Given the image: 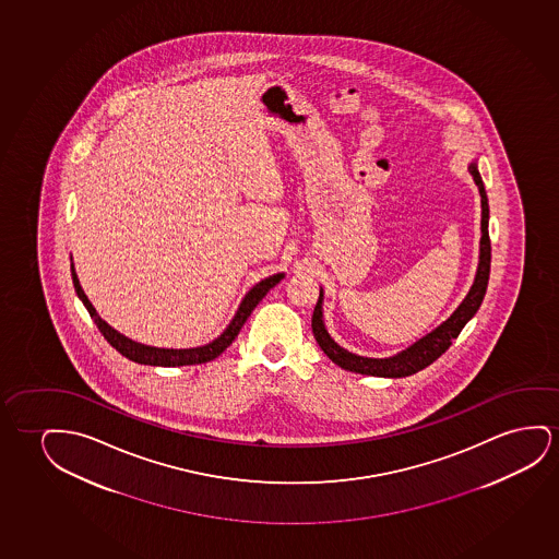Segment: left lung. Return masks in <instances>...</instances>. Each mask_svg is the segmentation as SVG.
Returning a JSON list of instances; mask_svg holds the SVG:
<instances>
[{
	"label": "left lung",
	"mask_w": 559,
	"mask_h": 559,
	"mask_svg": "<svg viewBox=\"0 0 559 559\" xmlns=\"http://www.w3.org/2000/svg\"><path fill=\"white\" fill-rule=\"evenodd\" d=\"M467 170L475 180V186L479 188L480 193V241H479V264H477V274L473 280L472 289L465 295V299L460 302V307L450 314L447 322H442L439 328H435L431 333L416 341L414 345L404 348L402 353L389 356V358H368L360 354L348 353L346 348L337 345L325 328L323 322V289H320V299L316 302L314 314H312V331H314L316 341L322 348L331 362L337 364L338 368L362 376H373V378H408L412 373L427 368L429 364L435 362L441 354L449 350L452 341L464 330L465 323L477 314L480 302L485 299L487 293L488 274H490V239H488V199L485 191V183L480 180L477 160H473L467 166Z\"/></svg>",
	"instance_id": "left-lung-1"
}]
</instances>
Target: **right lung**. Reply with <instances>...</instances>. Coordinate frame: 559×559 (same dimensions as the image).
Returning <instances> with one entry per match:
<instances>
[{"label": "right lung", "mask_w": 559, "mask_h": 559, "mask_svg": "<svg viewBox=\"0 0 559 559\" xmlns=\"http://www.w3.org/2000/svg\"><path fill=\"white\" fill-rule=\"evenodd\" d=\"M72 272V284L76 289L79 299L84 302V307L87 308V312L92 316L95 325L99 328L103 333V337L109 341V345L112 348H117L118 353L122 356H127L128 360H132L135 364H145V366H163V368H176V366H193V364H205L211 362L214 358H218L229 345L231 341L237 337V333L243 328V323L247 322V318L251 316L252 310L257 308L260 300L266 297V293L280 284L284 280L285 274H274L262 280L259 284L254 285L249 293L245 295L241 305L237 308L236 316L231 318V322L228 323V328L222 331L218 337L206 343L203 346H195V348H158V346L142 345L138 341L128 338L127 335L118 333L115 328H110L109 323L103 320L102 316L97 314L94 305L90 302L86 297V293L82 289V285L79 282V275L74 270V264H71Z\"/></svg>", "instance_id": "1"}]
</instances>
